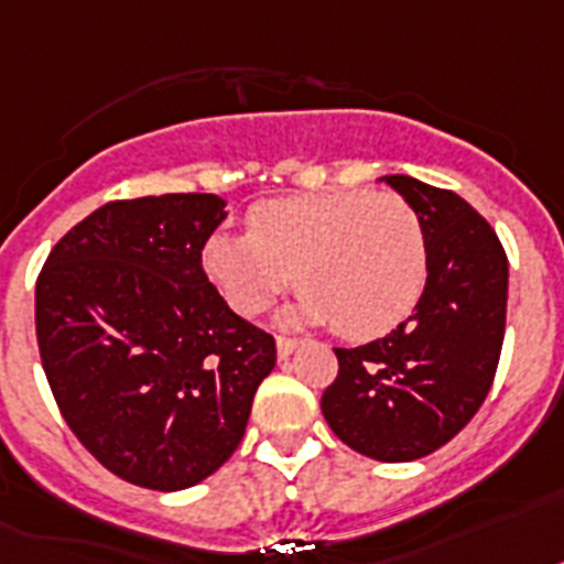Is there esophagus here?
<instances>
[{
    "label": "esophagus",
    "instance_id": "obj_1",
    "mask_svg": "<svg viewBox=\"0 0 564 564\" xmlns=\"http://www.w3.org/2000/svg\"><path fill=\"white\" fill-rule=\"evenodd\" d=\"M295 347H297V338L278 336V359H290Z\"/></svg>",
    "mask_w": 564,
    "mask_h": 564
}]
</instances>
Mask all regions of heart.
<instances>
[{"mask_svg":"<svg viewBox=\"0 0 564 564\" xmlns=\"http://www.w3.org/2000/svg\"><path fill=\"white\" fill-rule=\"evenodd\" d=\"M203 272L242 318L267 313L290 281L295 322L373 341L400 327L425 290L429 249L416 210L373 191L278 196L249 210V235H214Z\"/></svg>","mask_w":564,"mask_h":564,"instance_id":"b5f03b06","label":"heart"}]
</instances>
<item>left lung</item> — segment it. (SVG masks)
<instances>
[{"label": "left lung", "instance_id": "1", "mask_svg": "<svg viewBox=\"0 0 564 564\" xmlns=\"http://www.w3.org/2000/svg\"><path fill=\"white\" fill-rule=\"evenodd\" d=\"M416 210L429 249L420 304L386 338L336 347L322 411L359 455L405 464L446 446L487 400L507 322V254L496 231L452 191L382 176Z\"/></svg>", "mask_w": 564, "mask_h": 564}]
</instances>
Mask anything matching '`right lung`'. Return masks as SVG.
I'll return each mask as SVG.
<instances>
[{"label": "right lung", "mask_w": 564, "mask_h": 564, "mask_svg": "<svg viewBox=\"0 0 564 564\" xmlns=\"http://www.w3.org/2000/svg\"><path fill=\"white\" fill-rule=\"evenodd\" d=\"M214 194L100 205L36 278V345L59 414L118 478L176 492L240 446L274 338L203 272Z\"/></svg>", "instance_id": "add662e5"}]
</instances>
